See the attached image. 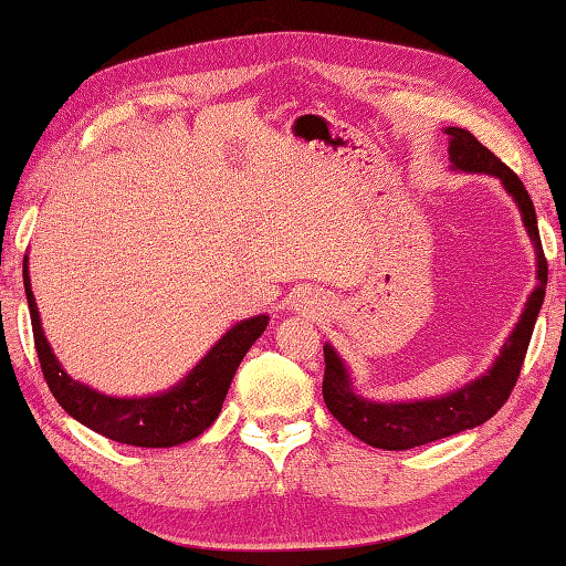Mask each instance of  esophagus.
<instances>
[{
    "label": "esophagus",
    "instance_id": "1",
    "mask_svg": "<svg viewBox=\"0 0 566 566\" xmlns=\"http://www.w3.org/2000/svg\"><path fill=\"white\" fill-rule=\"evenodd\" d=\"M292 310L302 312V314H312V312L322 310V304H319L317 300H314V296H312L310 292H302V294H296L294 300H292Z\"/></svg>",
    "mask_w": 566,
    "mask_h": 566
}]
</instances>
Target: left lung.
Listing matches in <instances>:
<instances>
[{"label": "left lung", "mask_w": 566, "mask_h": 566, "mask_svg": "<svg viewBox=\"0 0 566 566\" xmlns=\"http://www.w3.org/2000/svg\"><path fill=\"white\" fill-rule=\"evenodd\" d=\"M449 137V161L454 171H467V175H490L502 181L506 195L514 199L516 209L522 214V224L532 239L534 256H536V286L526 296V304L520 314V322L506 342L502 344L500 354L492 361V367L479 375L476 379L467 381L464 387L447 391L442 397H424L409 401H377L361 397L354 389L349 367L339 357V352L332 344H324V381L322 395L324 405L349 432L367 442L369 447L389 449V452H401V449L421 447L437 439L452 437L484 424L486 419L496 415L506 397L512 395L520 377L526 347H530L536 317H539L544 292H547V260L542 252L539 227H536V212L530 195L522 185V179L514 171L502 165L490 149L479 145L472 132L462 127H444Z\"/></svg>", "instance_id": "8db88e82"}]
</instances>
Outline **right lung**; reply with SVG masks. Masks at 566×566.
Segmentation results:
<instances>
[{
    "instance_id": "obj_1",
    "label": "right lung",
    "mask_w": 566,
    "mask_h": 566,
    "mask_svg": "<svg viewBox=\"0 0 566 566\" xmlns=\"http://www.w3.org/2000/svg\"><path fill=\"white\" fill-rule=\"evenodd\" d=\"M24 292L32 314L34 347L46 385L66 415L82 421L92 432L132 447H177L195 439L214 424L222 411L229 385L249 347L262 337L270 314H256L229 327L202 359L177 385L147 397H114L70 377L46 342L40 310L32 292L30 260L24 256Z\"/></svg>"
}]
</instances>
